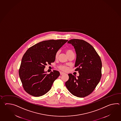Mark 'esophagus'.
I'll return each mask as SVG.
<instances>
[{
  "instance_id": "esophagus-1",
  "label": "esophagus",
  "mask_w": 121,
  "mask_h": 121,
  "mask_svg": "<svg viewBox=\"0 0 121 121\" xmlns=\"http://www.w3.org/2000/svg\"><path fill=\"white\" fill-rule=\"evenodd\" d=\"M60 75H63V74H65V73H63V72H60Z\"/></svg>"
}]
</instances>
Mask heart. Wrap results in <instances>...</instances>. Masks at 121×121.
<instances>
[{
  "label": "heart",
  "instance_id": "b5f03b06",
  "mask_svg": "<svg viewBox=\"0 0 121 121\" xmlns=\"http://www.w3.org/2000/svg\"><path fill=\"white\" fill-rule=\"evenodd\" d=\"M65 52H66V55H67L68 56H70V55H72V54H74L72 50L69 49H66V50H65ZM59 51H57L56 52V55H55V57H56V58H57L58 56H59ZM59 68L60 69L62 70V71H67V70H68V67L65 66V65H62L59 66Z\"/></svg>",
  "mask_w": 121,
  "mask_h": 121
}]
</instances>
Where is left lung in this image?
I'll return each instance as SVG.
<instances>
[{
  "label": "left lung",
  "instance_id": "obj_1",
  "mask_svg": "<svg viewBox=\"0 0 121 121\" xmlns=\"http://www.w3.org/2000/svg\"><path fill=\"white\" fill-rule=\"evenodd\" d=\"M68 43L72 44L75 49V71H78L79 75L76 77L69 74V79L65 82V86L75 96H87L94 91L101 79V60L93 47L86 41L73 39Z\"/></svg>",
  "mask_w": 121,
  "mask_h": 121
}]
</instances>
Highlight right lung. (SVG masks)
Wrapping results in <instances>:
<instances>
[{
  "instance_id": "right-lung-1",
  "label": "right lung",
  "mask_w": 121,
  "mask_h": 121,
  "mask_svg": "<svg viewBox=\"0 0 121 121\" xmlns=\"http://www.w3.org/2000/svg\"><path fill=\"white\" fill-rule=\"evenodd\" d=\"M68 40L43 41L27 50L22 57L19 69V77L25 91L35 97L42 96L51 89L60 73L53 70L48 74L47 65L55 60V55Z\"/></svg>"
}]
</instances>
